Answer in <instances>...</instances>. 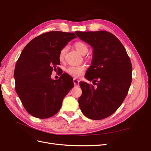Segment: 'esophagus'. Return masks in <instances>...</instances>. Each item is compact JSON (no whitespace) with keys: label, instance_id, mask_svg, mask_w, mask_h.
I'll return each mask as SVG.
<instances>
[{"label":"esophagus","instance_id":"obj_1","mask_svg":"<svg viewBox=\"0 0 151 151\" xmlns=\"http://www.w3.org/2000/svg\"><path fill=\"white\" fill-rule=\"evenodd\" d=\"M73 83H74V85L75 86H79V83H80V81L76 79V78H74L73 79Z\"/></svg>","mask_w":151,"mask_h":151}]
</instances>
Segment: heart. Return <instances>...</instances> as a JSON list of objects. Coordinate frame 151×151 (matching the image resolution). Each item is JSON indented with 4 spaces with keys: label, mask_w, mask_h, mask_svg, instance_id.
I'll use <instances>...</instances> for the list:
<instances>
[{
    "label": "heart",
    "mask_w": 151,
    "mask_h": 151,
    "mask_svg": "<svg viewBox=\"0 0 151 151\" xmlns=\"http://www.w3.org/2000/svg\"><path fill=\"white\" fill-rule=\"evenodd\" d=\"M74 45L77 51L83 55L86 54L88 51V46L86 45V44L83 42H76ZM66 52V47H64L61 50V51L59 53V59L60 61H62L64 59ZM85 68L86 67L84 65H81L79 66H70L67 68L66 72L72 76L78 77L83 73Z\"/></svg>",
    "instance_id": "1"
}]
</instances>
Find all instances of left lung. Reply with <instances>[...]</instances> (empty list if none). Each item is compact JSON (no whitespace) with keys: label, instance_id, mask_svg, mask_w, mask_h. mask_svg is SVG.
<instances>
[{"label":"left lung","instance_id":"obj_1","mask_svg":"<svg viewBox=\"0 0 151 151\" xmlns=\"http://www.w3.org/2000/svg\"><path fill=\"white\" fill-rule=\"evenodd\" d=\"M81 40L93 48V58L85 78L81 81L78 99L83 114L100 120L113 114L126 97L132 81V65L126 50L113 33L106 31L75 32ZM97 82V83L96 82Z\"/></svg>","mask_w":151,"mask_h":151}]
</instances>
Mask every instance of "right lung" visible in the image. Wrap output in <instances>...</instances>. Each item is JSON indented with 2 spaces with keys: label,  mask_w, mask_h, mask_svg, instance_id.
Here are the masks:
<instances>
[{
  "label": "right lung",
  "mask_w": 151,
  "mask_h": 151,
  "mask_svg": "<svg viewBox=\"0 0 151 151\" xmlns=\"http://www.w3.org/2000/svg\"><path fill=\"white\" fill-rule=\"evenodd\" d=\"M76 37L74 33L49 32L33 38L22 50L14 70L15 91L24 108L35 118L45 119L57 114L74 86L66 73L55 80L51 75L58 70L61 50Z\"/></svg>",
  "instance_id": "obj_1"
}]
</instances>
